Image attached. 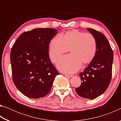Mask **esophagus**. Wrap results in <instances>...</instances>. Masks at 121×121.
<instances>
[{"mask_svg":"<svg viewBox=\"0 0 121 121\" xmlns=\"http://www.w3.org/2000/svg\"><path fill=\"white\" fill-rule=\"evenodd\" d=\"M65 76L66 77L68 78H71V77L73 76V75H67V74H65Z\"/></svg>","mask_w":121,"mask_h":121,"instance_id":"esophagus-1","label":"esophagus"}]
</instances>
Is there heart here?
<instances>
[{
    "label": "heart",
    "mask_w": 121,
    "mask_h": 121,
    "mask_svg": "<svg viewBox=\"0 0 121 121\" xmlns=\"http://www.w3.org/2000/svg\"><path fill=\"white\" fill-rule=\"evenodd\" d=\"M68 50L70 54L61 58L57 67L63 72L73 73L78 70L81 63L87 64L95 58L97 50V40L92 34L77 30L55 36L49 46L48 54L51 61L56 63Z\"/></svg>",
    "instance_id": "1"
}]
</instances>
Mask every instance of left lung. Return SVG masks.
I'll list each match as a JSON object with an SVG mask.
<instances>
[{
	"label": "left lung",
	"instance_id": "obj_1",
	"mask_svg": "<svg viewBox=\"0 0 121 121\" xmlns=\"http://www.w3.org/2000/svg\"><path fill=\"white\" fill-rule=\"evenodd\" d=\"M87 29L97 40V50L94 59L83 73L79 74L82 83L75 90L81 97L94 99L105 92L109 85L113 52L104 34L93 29Z\"/></svg>",
	"mask_w": 121,
	"mask_h": 121
}]
</instances>
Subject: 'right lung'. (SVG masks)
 I'll use <instances>...</instances> for the list:
<instances>
[{
  "mask_svg": "<svg viewBox=\"0 0 121 121\" xmlns=\"http://www.w3.org/2000/svg\"><path fill=\"white\" fill-rule=\"evenodd\" d=\"M57 31L53 28L34 29L21 34L12 47L10 58L13 82L26 97H44L59 75L48 55L49 44Z\"/></svg>",
  "mask_w": 121,
  "mask_h": 121,
  "instance_id": "1",
  "label": "right lung"
}]
</instances>
